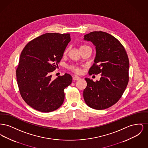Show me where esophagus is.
<instances>
[{
    "label": "esophagus",
    "mask_w": 148,
    "mask_h": 148,
    "mask_svg": "<svg viewBox=\"0 0 148 148\" xmlns=\"http://www.w3.org/2000/svg\"><path fill=\"white\" fill-rule=\"evenodd\" d=\"M73 79L74 80H79L80 79V77H79L77 76H74V77H73Z\"/></svg>",
    "instance_id": "obj_1"
}]
</instances>
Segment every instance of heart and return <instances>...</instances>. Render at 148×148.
<instances>
[{
	"instance_id": "1",
	"label": "heart",
	"mask_w": 148,
	"mask_h": 148,
	"mask_svg": "<svg viewBox=\"0 0 148 148\" xmlns=\"http://www.w3.org/2000/svg\"><path fill=\"white\" fill-rule=\"evenodd\" d=\"M88 47V46L83 45V46H82V47H80V49H83V48H85V47ZM69 50V47L66 48L65 49V51H64V54H66V53H68ZM68 68H69L70 70L72 71H73V72H74V73H79L80 71V69L78 66L75 65H69V66H68Z\"/></svg>"
}]
</instances>
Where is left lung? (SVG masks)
I'll return each instance as SVG.
<instances>
[{
    "label": "left lung",
    "mask_w": 148,
    "mask_h": 148,
    "mask_svg": "<svg viewBox=\"0 0 148 148\" xmlns=\"http://www.w3.org/2000/svg\"><path fill=\"white\" fill-rule=\"evenodd\" d=\"M84 40L95 46L94 63L89 75L101 74L99 81L85 78L87 86L83 92L86 104L97 110L106 109L116 103L129 82V61L126 50L119 41L106 32H92Z\"/></svg>",
    "instance_id": "1"
}]
</instances>
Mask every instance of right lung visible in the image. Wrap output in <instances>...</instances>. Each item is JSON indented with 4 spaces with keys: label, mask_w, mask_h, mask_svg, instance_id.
<instances>
[{
    "label": "right lung",
    "mask_w": 148,
    "mask_h": 148,
    "mask_svg": "<svg viewBox=\"0 0 148 148\" xmlns=\"http://www.w3.org/2000/svg\"><path fill=\"white\" fill-rule=\"evenodd\" d=\"M71 40L70 34L49 33L31 40L21 51L16 75L19 90L25 103L35 110L48 113L62 105L64 89L72 82L65 73L52 80Z\"/></svg>",
    "instance_id": "1"
}]
</instances>
